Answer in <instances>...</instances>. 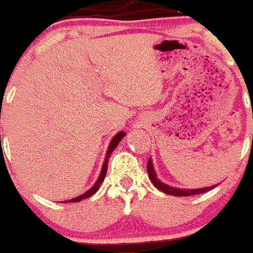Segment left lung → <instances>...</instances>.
Instances as JSON below:
<instances>
[{
    "mask_svg": "<svg viewBox=\"0 0 253 253\" xmlns=\"http://www.w3.org/2000/svg\"><path fill=\"white\" fill-rule=\"evenodd\" d=\"M148 169V175H149L150 180H152L153 184L155 185V188H158L159 191H162L166 194H170V196H177V197H188V196H194V194H201L205 193V192L211 191L212 188H214L216 185H212V187H206V188H197V189H180L175 188V187H172V185H168L166 183L161 182L159 178H157V174H155L154 167H153L152 159L149 158L147 164Z\"/></svg>",
    "mask_w": 253,
    "mask_h": 253,
    "instance_id": "1",
    "label": "left lung"
}]
</instances>
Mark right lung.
Returning a JSON list of instances; mask_svg holds the SVG:
<instances>
[{"label": "right lung", "mask_w": 253, "mask_h": 253, "mask_svg": "<svg viewBox=\"0 0 253 253\" xmlns=\"http://www.w3.org/2000/svg\"><path fill=\"white\" fill-rule=\"evenodd\" d=\"M124 136H125L124 131H119V133H118L117 135L114 136V138L111 139L110 144H109V147H108V152H106V157H105V161H104L103 168H101L100 175H99L98 180L95 182V184L92 185V187L89 189V191L85 192L84 194H81V196L76 197V198L69 199V202H80L81 199H85V198H89V197H91L92 194L95 193V192H96L99 188H100V184H101V183H103L104 178H105V174H106V170H108V162H109V158H110L111 153L114 152V149H115V148H117V145L119 144V142H120V140H122L123 138H124ZM66 202H68V201H66Z\"/></svg>", "instance_id": "add662e5"}]
</instances>
